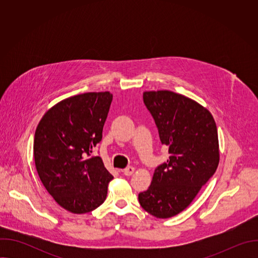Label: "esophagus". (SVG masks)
<instances>
[{"instance_id":"esophagus-1","label":"esophagus","mask_w":258,"mask_h":258,"mask_svg":"<svg viewBox=\"0 0 258 258\" xmlns=\"http://www.w3.org/2000/svg\"><path fill=\"white\" fill-rule=\"evenodd\" d=\"M122 171H123V173H124L126 176H130V175H132V174L134 173V171H135V167H133V166H128V167L124 168Z\"/></svg>"}]
</instances>
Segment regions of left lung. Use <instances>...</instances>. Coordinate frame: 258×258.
I'll return each instance as SVG.
<instances>
[{
	"label": "left lung",
	"instance_id": "8db88e82",
	"mask_svg": "<svg viewBox=\"0 0 258 258\" xmlns=\"http://www.w3.org/2000/svg\"><path fill=\"white\" fill-rule=\"evenodd\" d=\"M144 104L168 147L169 159L158 165L150 187L139 194L141 206L157 218L186 209L219 162L215 121L206 108L170 91L143 94Z\"/></svg>",
	"mask_w": 258,
	"mask_h": 258
}]
</instances>
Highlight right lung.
I'll return each instance as SVG.
<instances>
[{
  "instance_id": "right-lung-1",
  "label": "right lung",
  "mask_w": 258,
  "mask_h": 258,
  "mask_svg": "<svg viewBox=\"0 0 258 258\" xmlns=\"http://www.w3.org/2000/svg\"><path fill=\"white\" fill-rule=\"evenodd\" d=\"M112 98L109 92L67 98L48 110L35 130L33 156L39 176L54 200L72 213L99 207L113 178L102 158L93 155Z\"/></svg>"
}]
</instances>
